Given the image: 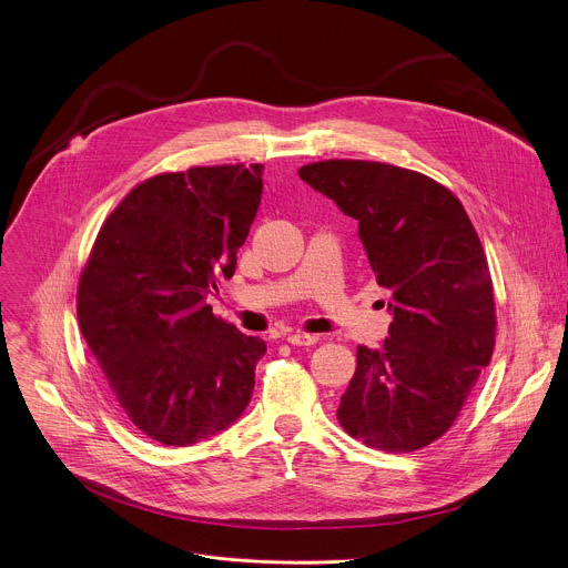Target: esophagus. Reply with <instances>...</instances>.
Instances as JSON below:
<instances>
[{"mask_svg":"<svg viewBox=\"0 0 568 568\" xmlns=\"http://www.w3.org/2000/svg\"><path fill=\"white\" fill-rule=\"evenodd\" d=\"M287 342L292 346H314L318 342V335H307V333H290Z\"/></svg>","mask_w":568,"mask_h":568,"instance_id":"1","label":"esophagus"}]
</instances>
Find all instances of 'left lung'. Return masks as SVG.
<instances>
[{"label":"left lung","mask_w":568,"mask_h":568,"mask_svg":"<svg viewBox=\"0 0 568 568\" xmlns=\"http://www.w3.org/2000/svg\"><path fill=\"white\" fill-rule=\"evenodd\" d=\"M298 175L357 220L393 316L382 348H357L337 418L368 447L416 452L454 425L493 357L495 294L480 240L452 191L416 171L328 159Z\"/></svg>","instance_id":"left-lung-1"}]
</instances>
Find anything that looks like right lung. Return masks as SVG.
<instances>
[{"instance_id":"obj_1","label":"right lung","mask_w":568,"mask_h":568,"mask_svg":"<svg viewBox=\"0 0 568 568\" xmlns=\"http://www.w3.org/2000/svg\"><path fill=\"white\" fill-rule=\"evenodd\" d=\"M263 164L156 175L99 231L78 285V323L136 429L189 447L233 425L254 393L258 337L213 316L263 195Z\"/></svg>"}]
</instances>
